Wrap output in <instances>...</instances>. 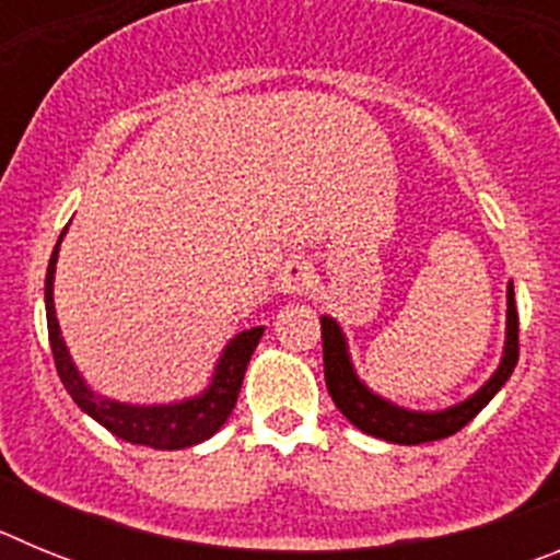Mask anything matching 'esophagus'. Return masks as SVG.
<instances>
[{
	"mask_svg": "<svg viewBox=\"0 0 560 560\" xmlns=\"http://www.w3.org/2000/svg\"><path fill=\"white\" fill-rule=\"evenodd\" d=\"M316 285V275H314V266L308 264V260H303V257H294V260H289V264L283 266V271H280V289L285 291V294L291 296H303V294H311Z\"/></svg>",
	"mask_w": 560,
	"mask_h": 560,
	"instance_id": "esophagus-1",
	"label": "esophagus"
}]
</instances>
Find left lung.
I'll return each instance as SVG.
<instances>
[{
  "mask_svg": "<svg viewBox=\"0 0 560 560\" xmlns=\"http://www.w3.org/2000/svg\"><path fill=\"white\" fill-rule=\"evenodd\" d=\"M319 323H323L325 384H328L336 409L364 434H373V438L387 440V443H400V446L432 443V440L452 438L454 432H459L504 387V381L511 378L518 361V314L516 300H513V283H508V330H504V350L497 373L485 381L471 398L459 400L448 409H440V412H415V409H404L393 400L375 395L355 375L348 341H345L339 323L334 316H319Z\"/></svg>",
  "mask_w": 560,
  "mask_h": 560,
  "instance_id": "8db88e82",
  "label": "left lung"
}]
</instances>
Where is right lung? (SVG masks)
Returning a JSON list of instances; mask_svg holds the SVG:
<instances>
[{
    "label": "right lung",
    "mask_w": 560,
    "mask_h": 560,
    "mask_svg": "<svg viewBox=\"0 0 560 560\" xmlns=\"http://www.w3.org/2000/svg\"><path fill=\"white\" fill-rule=\"evenodd\" d=\"M67 230L61 232V237ZM58 237L52 257L47 266V280H44V305H47V330H49V348H52V359H56V370L61 375L63 387L72 395L78 407L95 418L101 427L117 434L126 443H137V446H151L160 452H176V448L196 446L205 443L212 434L219 432L226 423V418L235 409L237 393L244 384L246 364H249L252 353H255L257 341L264 336V328H249L232 336L230 345L221 353L215 373H212L210 387L201 395L179 400V404H120V400L103 398V395L92 393L83 375L72 364L67 345H63L61 328L56 319V303H52V280H56V264H58Z\"/></svg>",
    "instance_id": "add662e5"
}]
</instances>
